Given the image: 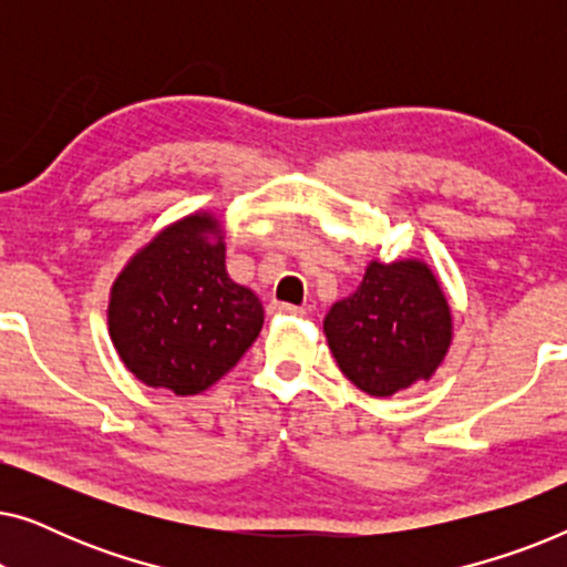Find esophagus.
Returning <instances> with one entry per match:
<instances>
[{
  "label": "esophagus",
  "mask_w": 567,
  "mask_h": 567,
  "mask_svg": "<svg viewBox=\"0 0 567 567\" xmlns=\"http://www.w3.org/2000/svg\"><path fill=\"white\" fill-rule=\"evenodd\" d=\"M270 312H274V315H289V317H301V315H305V307L286 305V301H274V305H270Z\"/></svg>",
  "instance_id": "34e87169"
}]
</instances>
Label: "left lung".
Segmentation results:
<instances>
[{
	"mask_svg": "<svg viewBox=\"0 0 567 567\" xmlns=\"http://www.w3.org/2000/svg\"><path fill=\"white\" fill-rule=\"evenodd\" d=\"M338 367L374 398L431 379L452 343V309L436 276L421 260L377 262L351 297L324 317Z\"/></svg>",
	"mask_w": 567,
	"mask_h": 567,
	"instance_id": "8db88e82",
	"label": "left lung"
}]
</instances>
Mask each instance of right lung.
<instances>
[{
  "label": "right lung",
  "instance_id": "obj_1",
  "mask_svg": "<svg viewBox=\"0 0 567 567\" xmlns=\"http://www.w3.org/2000/svg\"><path fill=\"white\" fill-rule=\"evenodd\" d=\"M221 239L212 214H190L162 229L115 278L111 338L146 386L204 392L258 338L262 305L229 278Z\"/></svg>",
  "mask_w": 567,
  "mask_h": 567
}]
</instances>
